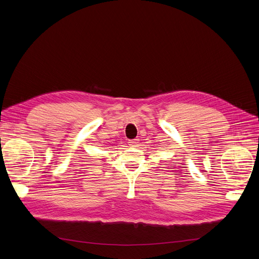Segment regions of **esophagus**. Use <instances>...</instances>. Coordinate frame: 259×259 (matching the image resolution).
Listing matches in <instances>:
<instances>
[{
  "mask_svg": "<svg viewBox=\"0 0 259 259\" xmlns=\"http://www.w3.org/2000/svg\"><path fill=\"white\" fill-rule=\"evenodd\" d=\"M138 142L139 140L137 139V138H135V139H132V140H129V146H131V147H135L137 144H138Z\"/></svg>",
  "mask_w": 259,
  "mask_h": 259,
  "instance_id": "34e87169",
  "label": "esophagus"
}]
</instances>
